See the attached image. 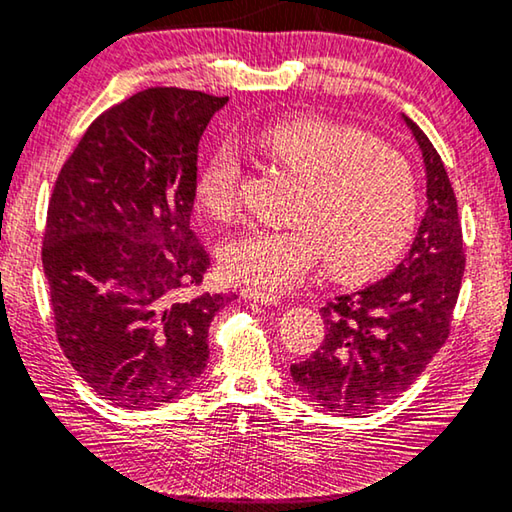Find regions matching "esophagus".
Instances as JSON below:
<instances>
[{
    "instance_id": "obj_1",
    "label": "esophagus",
    "mask_w": 512,
    "mask_h": 512,
    "mask_svg": "<svg viewBox=\"0 0 512 512\" xmlns=\"http://www.w3.org/2000/svg\"><path fill=\"white\" fill-rule=\"evenodd\" d=\"M240 295L251 301H258V304H279L281 297L276 292H267V290H258V288H242Z\"/></svg>"
}]
</instances>
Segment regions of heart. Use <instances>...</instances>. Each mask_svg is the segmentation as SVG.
<instances>
[{
	"mask_svg": "<svg viewBox=\"0 0 512 512\" xmlns=\"http://www.w3.org/2000/svg\"><path fill=\"white\" fill-rule=\"evenodd\" d=\"M254 147L301 179L288 226H249L222 245V267L258 290L295 286L326 258L338 279L379 270L404 247L420 213L408 158L349 124L322 117L274 122ZM242 156L224 142L197 179V199L217 220L240 208Z\"/></svg>",
	"mask_w": 512,
	"mask_h": 512,
	"instance_id": "1",
	"label": "heart"
}]
</instances>
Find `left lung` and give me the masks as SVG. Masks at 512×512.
<instances>
[{"label":"left lung","mask_w":512,"mask_h":512,"mask_svg":"<svg viewBox=\"0 0 512 512\" xmlns=\"http://www.w3.org/2000/svg\"><path fill=\"white\" fill-rule=\"evenodd\" d=\"M426 163L429 208L395 272L322 308L326 335L292 381L333 415H367L417 381L451 329L465 272L458 201L431 140L404 117Z\"/></svg>","instance_id":"8db88e82"}]
</instances>
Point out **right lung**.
I'll use <instances>...</instances> for the list:
<instances>
[{
  "label": "right lung",
  "instance_id": "add662e5",
  "mask_svg": "<svg viewBox=\"0 0 512 512\" xmlns=\"http://www.w3.org/2000/svg\"><path fill=\"white\" fill-rule=\"evenodd\" d=\"M224 104L140 90L90 124L54 183L43 267L58 345L124 410L163 406L199 379L208 326L231 301L195 292L211 256L190 229L199 138Z\"/></svg>",
  "mask_w": 512,
  "mask_h": 512
}]
</instances>
